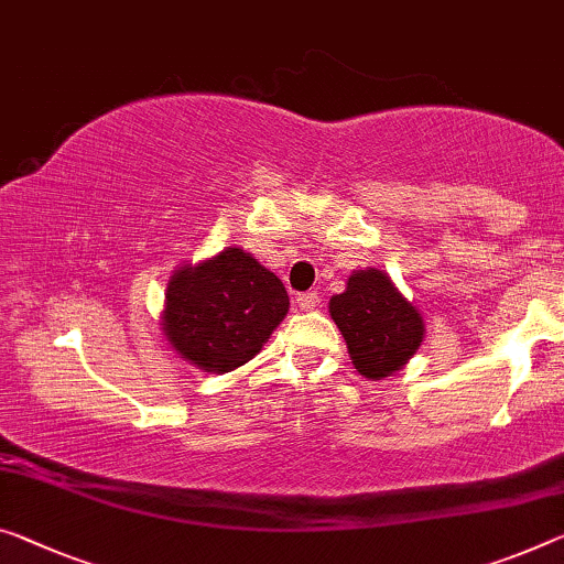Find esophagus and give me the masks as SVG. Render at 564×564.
Listing matches in <instances>:
<instances>
[{
  "instance_id": "34e87169",
  "label": "esophagus",
  "mask_w": 564,
  "mask_h": 564,
  "mask_svg": "<svg viewBox=\"0 0 564 564\" xmlns=\"http://www.w3.org/2000/svg\"><path fill=\"white\" fill-rule=\"evenodd\" d=\"M317 305H319L317 292H305V294H300V297H297V307L302 312H312Z\"/></svg>"
}]
</instances>
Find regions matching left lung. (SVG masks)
Returning a JSON list of instances; mask_svg holds the SVG:
<instances>
[{"instance_id":"8db88e82","label":"left lung","mask_w":564,"mask_h":564,"mask_svg":"<svg viewBox=\"0 0 564 564\" xmlns=\"http://www.w3.org/2000/svg\"><path fill=\"white\" fill-rule=\"evenodd\" d=\"M330 317L360 376L383 380L419 352L426 323L419 307L376 267L355 270L330 297Z\"/></svg>"}]
</instances>
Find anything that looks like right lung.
I'll return each instance as SVG.
<instances>
[{
  "label": "right lung",
  "instance_id": "obj_1",
  "mask_svg": "<svg viewBox=\"0 0 564 564\" xmlns=\"http://www.w3.org/2000/svg\"><path fill=\"white\" fill-rule=\"evenodd\" d=\"M288 310L280 276L241 247H224L219 254L173 270L161 330L186 362L224 376L262 350Z\"/></svg>",
  "mask_w": 564,
  "mask_h": 564
}]
</instances>
